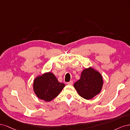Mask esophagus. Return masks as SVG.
I'll return each mask as SVG.
<instances>
[{
	"label": "esophagus",
	"instance_id": "esophagus-1",
	"mask_svg": "<svg viewBox=\"0 0 130 130\" xmlns=\"http://www.w3.org/2000/svg\"><path fill=\"white\" fill-rule=\"evenodd\" d=\"M73 83V81H72V80H71V81H70L69 82L67 83V84H68V85H72Z\"/></svg>",
	"mask_w": 130,
	"mask_h": 130
}]
</instances>
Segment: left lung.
Masks as SVG:
<instances>
[{"label":"left lung","mask_w":130,"mask_h":130,"mask_svg":"<svg viewBox=\"0 0 130 130\" xmlns=\"http://www.w3.org/2000/svg\"><path fill=\"white\" fill-rule=\"evenodd\" d=\"M103 85L101 74L90 68L83 71L80 79L74 84V87L80 97L91 99L100 92Z\"/></svg>","instance_id":"left-lung-1"}]
</instances>
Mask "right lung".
I'll use <instances>...</instances> for the list:
<instances>
[{
	"instance_id": "obj_1",
	"label": "right lung",
	"mask_w": 130,
	"mask_h": 130,
	"mask_svg": "<svg viewBox=\"0 0 130 130\" xmlns=\"http://www.w3.org/2000/svg\"><path fill=\"white\" fill-rule=\"evenodd\" d=\"M64 86V84L58 82L51 72L37 77L33 83V90L37 97L46 102L51 101L57 97Z\"/></svg>"
}]
</instances>
